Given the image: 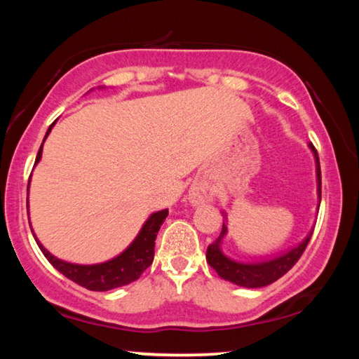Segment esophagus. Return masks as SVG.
Here are the masks:
<instances>
[{
  "label": "esophagus",
  "instance_id": "34e87169",
  "mask_svg": "<svg viewBox=\"0 0 359 359\" xmlns=\"http://www.w3.org/2000/svg\"><path fill=\"white\" fill-rule=\"evenodd\" d=\"M210 196H209V191L205 190L203 187H193L190 193H188V199H190V203L193 205H198V204H203L204 201H208Z\"/></svg>",
  "mask_w": 359,
  "mask_h": 359
}]
</instances>
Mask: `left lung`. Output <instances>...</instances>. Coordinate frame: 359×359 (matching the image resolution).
I'll return each instance as SVG.
<instances>
[{"instance_id":"8db88e82","label":"left lung","mask_w":359,"mask_h":359,"mask_svg":"<svg viewBox=\"0 0 359 359\" xmlns=\"http://www.w3.org/2000/svg\"><path fill=\"white\" fill-rule=\"evenodd\" d=\"M311 149L315 154V160H317V184H318V198L321 201V171H320V160L318 154L315 150L313 145L311 144ZM312 233L307 234V238L304 239L299 245L291 248L287 253H283L282 257H277L274 259L263 261V263H239V261H234L228 257H224L220 244L223 236L226 234V224L223 223L222 233L218 236L215 242L208 247V253H205V258H208V263L210 267H214L217 274L220 276L224 280H228L234 285H239V287L245 288H261L266 287V285H271L276 282L282 276L287 274V272L293 267L297 259L301 258V255L306 250L309 241L312 238Z\"/></svg>"}]
</instances>
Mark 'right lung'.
<instances>
[{
	"label": "right lung",
	"mask_w": 359,
	"mask_h": 359,
	"mask_svg": "<svg viewBox=\"0 0 359 359\" xmlns=\"http://www.w3.org/2000/svg\"><path fill=\"white\" fill-rule=\"evenodd\" d=\"M52 126L53 125H50V128L47 130L46 137L48 136V133H50ZM42 144L39 147L38 156H36L34 165L36 163H39L41 160ZM166 217H168V209L151 214L149 217V220L144 223L142 229L139 231L136 239L131 242L130 247L126 248L123 253H120L118 257L106 261V263L92 264V266L72 264V263H66L63 259H58L57 257H53L52 253H48L46 248L42 247L41 242L36 239V236L34 239L38 242L41 252L44 253V257L48 259V263L62 272L65 277H68L69 280L76 282L77 285H81V287L92 291H109L112 288L123 287V285H128L131 282L137 280L142 272L151 264V261H154V255H155L156 234L158 231H160L163 222L166 220Z\"/></svg>",
	"instance_id": "right-lung-1"
}]
</instances>
